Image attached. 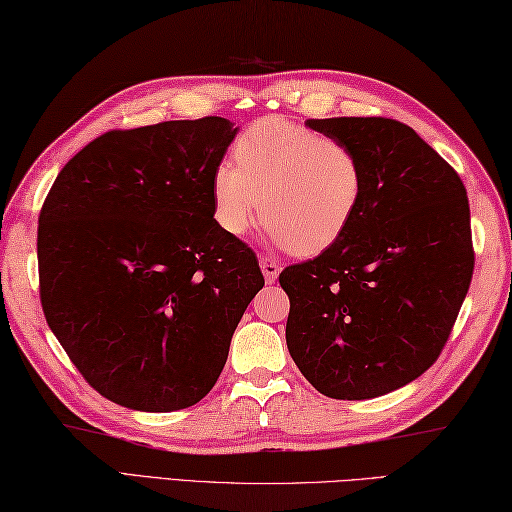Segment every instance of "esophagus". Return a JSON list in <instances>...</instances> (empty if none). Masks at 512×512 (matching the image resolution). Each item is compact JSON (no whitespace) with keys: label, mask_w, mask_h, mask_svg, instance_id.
Here are the masks:
<instances>
[{"label":"esophagus","mask_w":512,"mask_h":512,"mask_svg":"<svg viewBox=\"0 0 512 512\" xmlns=\"http://www.w3.org/2000/svg\"><path fill=\"white\" fill-rule=\"evenodd\" d=\"M260 269H263V276H265V280H267L269 285L276 283V278L280 274V267H278V263H276L274 258L260 256Z\"/></svg>","instance_id":"1"}]
</instances>
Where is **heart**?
<instances>
[{
	"mask_svg": "<svg viewBox=\"0 0 512 512\" xmlns=\"http://www.w3.org/2000/svg\"><path fill=\"white\" fill-rule=\"evenodd\" d=\"M234 161L212 172L214 221L243 236L260 218L274 243L300 256L322 254L347 232L364 194V168L349 143L267 117L238 134Z\"/></svg>",
	"mask_w": 512,
	"mask_h": 512,
	"instance_id": "obj_1",
	"label": "heart"
}]
</instances>
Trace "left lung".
<instances>
[{
	"instance_id": "obj_1",
	"label": "left lung",
	"mask_w": 512,
	"mask_h": 512,
	"mask_svg": "<svg viewBox=\"0 0 512 512\" xmlns=\"http://www.w3.org/2000/svg\"><path fill=\"white\" fill-rule=\"evenodd\" d=\"M307 125L358 152L364 194L336 245L280 271L287 349L327 398H378L420 378L451 336L475 267L466 187L395 119Z\"/></svg>"
}]
</instances>
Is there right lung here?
<instances>
[{
	"label": "right lung",
	"mask_w": 512,
	"mask_h": 512,
	"mask_svg": "<svg viewBox=\"0 0 512 512\" xmlns=\"http://www.w3.org/2000/svg\"><path fill=\"white\" fill-rule=\"evenodd\" d=\"M223 117L110 130L64 165L41 207L48 327L103 398L170 413L203 400L265 285L256 254L212 212Z\"/></svg>",
	"instance_id": "right-lung-1"
}]
</instances>
